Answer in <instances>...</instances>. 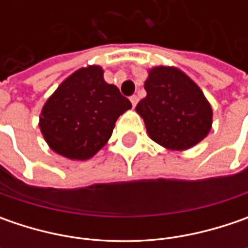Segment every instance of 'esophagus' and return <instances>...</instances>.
Instances as JSON below:
<instances>
[{"label": "esophagus", "instance_id": "1", "mask_svg": "<svg viewBox=\"0 0 248 248\" xmlns=\"http://www.w3.org/2000/svg\"><path fill=\"white\" fill-rule=\"evenodd\" d=\"M129 100H131V103H132V108H135L137 103H138V96H137V95H132V96L129 98Z\"/></svg>", "mask_w": 248, "mask_h": 248}]
</instances>
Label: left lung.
I'll use <instances>...</instances> for the list:
<instances>
[{
  "label": "left lung",
  "mask_w": 248,
  "mask_h": 248,
  "mask_svg": "<svg viewBox=\"0 0 248 248\" xmlns=\"http://www.w3.org/2000/svg\"><path fill=\"white\" fill-rule=\"evenodd\" d=\"M146 98L137 105L148 135L160 146L184 152L200 143L213 127V108L203 91L175 66H155L145 81Z\"/></svg>",
  "instance_id": "8db88e82"
}]
</instances>
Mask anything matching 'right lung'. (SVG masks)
<instances>
[{
    "mask_svg": "<svg viewBox=\"0 0 248 248\" xmlns=\"http://www.w3.org/2000/svg\"><path fill=\"white\" fill-rule=\"evenodd\" d=\"M132 108L119 88L103 78L99 64L72 73L44 103L38 127L51 150L85 161L111 137L116 121Z\"/></svg>",
    "mask_w": 248,
    "mask_h": 248,
    "instance_id": "obj_1",
    "label": "right lung"
}]
</instances>
